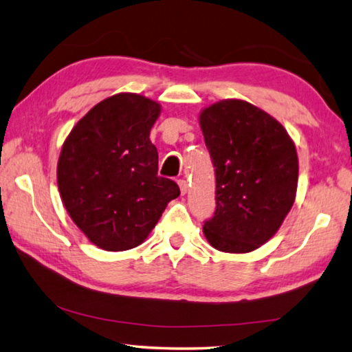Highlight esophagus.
Returning a JSON list of instances; mask_svg holds the SVG:
<instances>
[{"mask_svg":"<svg viewBox=\"0 0 352 352\" xmlns=\"http://www.w3.org/2000/svg\"><path fill=\"white\" fill-rule=\"evenodd\" d=\"M178 186H180V190H182L183 195L188 192L189 186H188V182H186V180H178Z\"/></svg>","mask_w":352,"mask_h":352,"instance_id":"34e87169","label":"esophagus"}]
</instances>
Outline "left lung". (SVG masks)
Returning <instances> with one entry per match:
<instances>
[{
    "instance_id": "8db88e82",
    "label": "left lung",
    "mask_w": 352,
    "mask_h": 352,
    "mask_svg": "<svg viewBox=\"0 0 352 352\" xmlns=\"http://www.w3.org/2000/svg\"><path fill=\"white\" fill-rule=\"evenodd\" d=\"M216 168V211L204 233L225 253H248L275 236L298 186L294 141L269 113L241 99H223L200 113Z\"/></svg>"
}]
</instances>
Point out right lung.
I'll use <instances>...</instances> for the list:
<instances>
[{
  "mask_svg": "<svg viewBox=\"0 0 352 352\" xmlns=\"http://www.w3.org/2000/svg\"><path fill=\"white\" fill-rule=\"evenodd\" d=\"M162 107L136 93L100 100L71 130L57 163V186L79 230L107 252L138 247L170 200L174 180L158 177L148 135Z\"/></svg>",
  "mask_w": 352,
  "mask_h": 352,
  "instance_id": "obj_1",
  "label": "right lung"
}]
</instances>
